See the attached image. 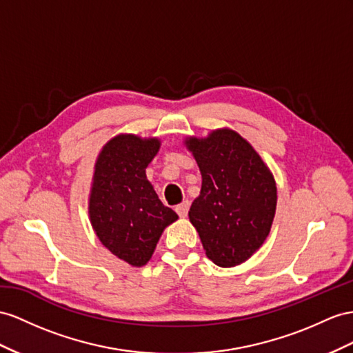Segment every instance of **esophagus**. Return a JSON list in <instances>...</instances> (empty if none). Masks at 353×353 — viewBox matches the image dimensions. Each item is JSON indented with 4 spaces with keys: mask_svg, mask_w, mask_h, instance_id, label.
<instances>
[{
    "mask_svg": "<svg viewBox=\"0 0 353 353\" xmlns=\"http://www.w3.org/2000/svg\"><path fill=\"white\" fill-rule=\"evenodd\" d=\"M176 212H177V214L180 216V218H185V216H188V212H189V201H183L182 204L176 205Z\"/></svg>",
    "mask_w": 353,
    "mask_h": 353,
    "instance_id": "esophagus-1",
    "label": "esophagus"
}]
</instances>
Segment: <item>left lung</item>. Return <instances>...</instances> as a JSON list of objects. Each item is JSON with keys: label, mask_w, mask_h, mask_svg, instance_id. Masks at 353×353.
Here are the masks:
<instances>
[{"label": "left lung", "mask_w": 353, "mask_h": 353, "mask_svg": "<svg viewBox=\"0 0 353 353\" xmlns=\"http://www.w3.org/2000/svg\"><path fill=\"white\" fill-rule=\"evenodd\" d=\"M203 185L189 221L216 265L245 263L265 241L274 219L276 183L255 149L231 130L186 140Z\"/></svg>", "instance_id": "8db88e82"}]
</instances>
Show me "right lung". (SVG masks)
<instances>
[{
	"label": "right lung",
	"mask_w": 353,
	"mask_h": 353,
	"mask_svg": "<svg viewBox=\"0 0 353 353\" xmlns=\"http://www.w3.org/2000/svg\"><path fill=\"white\" fill-rule=\"evenodd\" d=\"M158 149L157 139L117 135L103 148L95 164L90 222L99 241L134 267L148 263L162 231L177 219L146 179V167Z\"/></svg>",
	"instance_id": "right-lung-1"
}]
</instances>
